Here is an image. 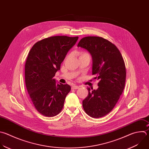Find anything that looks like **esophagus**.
Listing matches in <instances>:
<instances>
[{
	"label": "esophagus",
	"instance_id": "1",
	"mask_svg": "<svg viewBox=\"0 0 149 149\" xmlns=\"http://www.w3.org/2000/svg\"><path fill=\"white\" fill-rule=\"evenodd\" d=\"M78 88H79V86H78L77 85H74L72 86V89H77Z\"/></svg>",
	"mask_w": 149,
	"mask_h": 149
}]
</instances>
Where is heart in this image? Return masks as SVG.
I'll return each instance as SVG.
<instances>
[{
	"label": "heart",
	"mask_w": 149,
	"mask_h": 149,
	"mask_svg": "<svg viewBox=\"0 0 149 149\" xmlns=\"http://www.w3.org/2000/svg\"><path fill=\"white\" fill-rule=\"evenodd\" d=\"M84 54H86V53H82L81 54V55H84Z\"/></svg>",
	"instance_id": "b5f03b06"
}]
</instances>
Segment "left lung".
Returning <instances> with one entry per match:
<instances>
[{
  "mask_svg": "<svg viewBox=\"0 0 149 149\" xmlns=\"http://www.w3.org/2000/svg\"><path fill=\"white\" fill-rule=\"evenodd\" d=\"M77 46L91 55L92 75L100 80L96 90L88 88L83 108L92 118L103 117L115 107L125 88L126 74L123 57L113 44L102 37H84Z\"/></svg>",
  "mask_w": 149,
  "mask_h": 149,
  "instance_id": "obj_1",
  "label": "left lung"
}]
</instances>
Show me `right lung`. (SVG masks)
<instances>
[{
	"mask_svg": "<svg viewBox=\"0 0 149 149\" xmlns=\"http://www.w3.org/2000/svg\"><path fill=\"white\" fill-rule=\"evenodd\" d=\"M78 39L63 36L48 37L37 42L29 53L25 64L26 88L36 109L45 116L58 115L71 91L69 85L57 83L53 78Z\"/></svg>",
	"mask_w": 149,
	"mask_h": 149,
	"instance_id": "1",
	"label": "right lung"
}]
</instances>
